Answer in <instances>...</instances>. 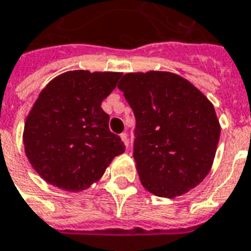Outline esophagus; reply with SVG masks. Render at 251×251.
Listing matches in <instances>:
<instances>
[{
    "label": "esophagus",
    "instance_id": "1",
    "mask_svg": "<svg viewBox=\"0 0 251 251\" xmlns=\"http://www.w3.org/2000/svg\"><path fill=\"white\" fill-rule=\"evenodd\" d=\"M120 139H122V141H123V144L126 146V148H128V146H129V140H128V135L126 132L122 133L120 135Z\"/></svg>",
    "mask_w": 251,
    "mask_h": 251
}]
</instances>
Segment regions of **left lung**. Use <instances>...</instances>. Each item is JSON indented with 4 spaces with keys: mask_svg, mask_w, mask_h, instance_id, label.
Instances as JSON below:
<instances>
[{
    "mask_svg": "<svg viewBox=\"0 0 251 251\" xmlns=\"http://www.w3.org/2000/svg\"><path fill=\"white\" fill-rule=\"evenodd\" d=\"M136 118L133 157L143 186L175 199L208 176L221 126L212 101L169 71L128 73L118 84Z\"/></svg>",
    "mask_w": 251,
    "mask_h": 251,
    "instance_id": "obj_1",
    "label": "left lung"
}]
</instances>
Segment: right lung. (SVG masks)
<instances>
[{"instance_id":"obj_1","label":"right lung","mask_w":251,"mask_h":251,"mask_svg":"<svg viewBox=\"0 0 251 251\" xmlns=\"http://www.w3.org/2000/svg\"><path fill=\"white\" fill-rule=\"evenodd\" d=\"M122 73L74 70L47 83L25 120V154L34 171L52 186L80 192L100 180L124 152L108 128L101 101Z\"/></svg>"}]
</instances>
